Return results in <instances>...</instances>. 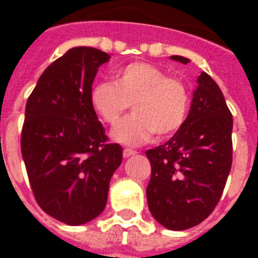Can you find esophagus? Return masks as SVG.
<instances>
[{
  "label": "esophagus",
  "mask_w": 258,
  "mask_h": 258,
  "mask_svg": "<svg viewBox=\"0 0 258 258\" xmlns=\"http://www.w3.org/2000/svg\"><path fill=\"white\" fill-rule=\"evenodd\" d=\"M137 152L133 151V149H124L123 151V156L124 157H130V156H133V155H135Z\"/></svg>",
  "instance_id": "esophagus-1"
}]
</instances>
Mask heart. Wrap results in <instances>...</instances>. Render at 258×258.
<instances>
[{
	"mask_svg": "<svg viewBox=\"0 0 258 258\" xmlns=\"http://www.w3.org/2000/svg\"><path fill=\"white\" fill-rule=\"evenodd\" d=\"M91 105L110 125H116L130 109L134 114L113 131V140L124 145H141L156 134L171 137L182 128L190 107L189 92L177 77L145 62L118 69L112 81L92 85Z\"/></svg>",
	"mask_w": 258,
	"mask_h": 258,
	"instance_id": "b5f03b06",
	"label": "heart"
}]
</instances>
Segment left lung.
Instances as JSON below:
<instances>
[{"label":"left lung","instance_id":"left-lung-1","mask_svg":"<svg viewBox=\"0 0 258 258\" xmlns=\"http://www.w3.org/2000/svg\"><path fill=\"white\" fill-rule=\"evenodd\" d=\"M171 59L189 62L178 55ZM198 84L182 128L146 151L152 167L148 206L155 220L173 231L195 227L210 216L232 166V114L209 74H200Z\"/></svg>","mask_w":258,"mask_h":258}]
</instances>
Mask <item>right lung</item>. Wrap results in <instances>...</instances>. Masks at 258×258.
I'll return each instance as SVG.
<instances>
[{
    "label": "right lung",
    "instance_id": "right-lung-1",
    "mask_svg": "<svg viewBox=\"0 0 258 258\" xmlns=\"http://www.w3.org/2000/svg\"><path fill=\"white\" fill-rule=\"evenodd\" d=\"M109 59L96 48L69 49L44 70L26 103L20 148L31 190L42 210L69 225L101 214L123 160L90 99L98 68Z\"/></svg>",
    "mask_w": 258,
    "mask_h": 258
}]
</instances>
